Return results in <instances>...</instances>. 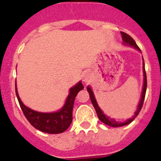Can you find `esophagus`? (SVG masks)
I'll return each instance as SVG.
<instances>
[{
	"label": "esophagus",
	"instance_id": "obj_1",
	"mask_svg": "<svg viewBox=\"0 0 161 161\" xmlns=\"http://www.w3.org/2000/svg\"><path fill=\"white\" fill-rule=\"evenodd\" d=\"M91 79V75H90L89 73H86L85 75H84V82H88Z\"/></svg>",
	"mask_w": 161,
	"mask_h": 161
}]
</instances>
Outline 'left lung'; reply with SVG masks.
I'll return each mask as SVG.
<instances>
[{
	"mask_svg": "<svg viewBox=\"0 0 161 161\" xmlns=\"http://www.w3.org/2000/svg\"><path fill=\"white\" fill-rule=\"evenodd\" d=\"M121 34H122L123 40H124V42L125 44L130 45L131 46H133L134 48L137 49V50H140V49L139 48V46H137L136 43V42L134 41V39H133L131 36L128 35V34H126V33H124V32H121ZM144 87H143V92H142L141 99H140V103H139V105H138V108H137L136 111V113H135L134 116H133L131 119H130L127 120V121L124 123H118V122H116V120L113 119H110L109 117L104 115L103 113V111H101L100 108H99V107L98 106V103H97L96 100H95V96H94L93 91H92V90H91L89 86H87V91L89 92L90 98H91V103H92V104H93L94 108H95V111H96L98 118L99 119V120H100V121H102L103 124H107V125H108V126L116 127H121V126H124V125H127V124H130L131 121H133L135 118H136V116L139 115V113H140V110H141L142 107H143V104H144V98H145V94H146V89H147V76H146L145 68H144Z\"/></svg>",
	"mask_w": 161,
	"mask_h": 161,
	"instance_id": "8db88e82",
	"label": "left lung"
}]
</instances>
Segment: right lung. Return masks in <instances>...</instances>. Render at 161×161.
Segmentation results:
<instances>
[{
	"label": "right lung",
	"mask_w": 161,
	"mask_h": 161,
	"mask_svg": "<svg viewBox=\"0 0 161 161\" xmlns=\"http://www.w3.org/2000/svg\"><path fill=\"white\" fill-rule=\"evenodd\" d=\"M82 89H83L82 83L79 82L70 89L66 103L60 111L53 113H42L33 111L22 103L19 98V95L17 94V86L15 84L16 95H17L20 107L25 118L36 129H38L39 131H43V132L49 133V134L62 133L70 127L72 123V119H73L72 111H73L75 97Z\"/></svg>",
	"instance_id": "right-lung-1"
}]
</instances>
